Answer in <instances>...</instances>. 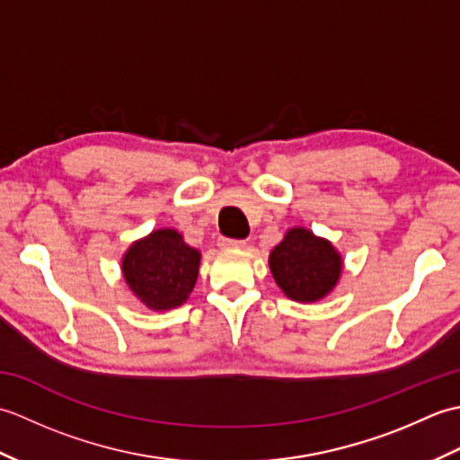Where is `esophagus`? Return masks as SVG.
Returning a JSON list of instances; mask_svg holds the SVG:
<instances>
[{
	"instance_id": "34e87169",
	"label": "esophagus",
	"mask_w": 460,
	"mask_h": 460,
	"mask_svg": "<svg viewBox=\"0 0 460 460\" xmlns=\"http://www.w3.org/2000/svg\"><path fill=\"white\" fill-rule=\"evenodd\" d=\"M219 247H221V249H243V247H245V241L221 237V239H219Z\"/></svg>"
}]
</instances>
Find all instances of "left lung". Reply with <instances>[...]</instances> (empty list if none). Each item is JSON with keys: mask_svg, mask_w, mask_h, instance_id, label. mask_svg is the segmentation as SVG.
I'll return each mask as SVG.
<instances>
[{"mask_svg": "<svg viewBox=\"0 0 460 460\" xmlns=\"http://www.w3.org/2000/svg\"><path fill=\"white\" fill-rule=\"evenodd\" d=\"M269 267L279 288L290 300L312 305L336 288L344 259L332 241L306 227H290L270 251Z\"/></svg>", "mask_w": 460, "mask_h": 460, "instance_id": "obj_1", "label": "left lung"}]
</instances>
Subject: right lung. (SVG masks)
I'll list each match as a JSON object with an SVG mask.
<instances>
[{
    "label": "right lung",
    "mask_w": 460,
    "mask_h": 460,
    "mask_svg": "<svg viewBox=\"0 0 460 460\" xmlns=\"http://www.w3.org/2000/svg\"><path fill=\"white\" fill-rule=\"evenodd\" d=\"M201 251L185 243L172 227L154 229L124 251L120 270L124 282L142 305L164 312L190 298L199 275Z\"/></svg>",
    "instance_id": "right-lung-1"
}]
</instances>
